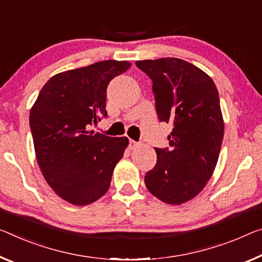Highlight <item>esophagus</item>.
<instances>
[{"label": "esophagus", "mask_w": 262, "mask_h": 262, "mask_svg": "<svg viewBox=\"0 0 262 262\" xmlns=\"http://www.w3.org/2000/svg\"><path fill=\"white\" fill-rule=\"evenodd\" d=\"M138 143H137V142H135V140H132V139H130V142H128V147H130L131 148V150H132V148H136L137 146H138Z\"/></svg>", "instance_id": "34e87169"}]
</instances>
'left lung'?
Returning a JSON list of instances; mask_svg holds the SVG:
<instances>
[{
  "label": "left lung",
  "instance_id": "8db88e82",
  "mask_svg": "<svg viewBox=\"0 0 262 262\" xmlns=\"http://www.w3.org/2000/svg\"><path fill=\"white\" fill-rule=\"evenodd\" d=\"M152 79L159 122L170 123V147L155 148L157 164L145 185L159 200L180 205L206 186L218 162L224 138L219 94L212 78L174 57L137 61Z\"/></svg>",
  "mask_w": 262,
  "mask_h": 262
}]
</instances>
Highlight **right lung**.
Listing matches in <instances>:
<instances>
[{"mask_svg": "<svg viewBox=\"0 0 262 262\" xmlns=\"http://www.w3.org/2000/svg\"><path fill=\"white\" fill-rule=\"evenodd\" d=\"M126 61H102L52 76L31 107L36 159L57 195L77 206L98 200L110 187L126 137L89 131L106 117V89L127 69Z\"/></svg>", "mask_w": 262, "mask_h": 262, "instance_id": "obj_1", "label": "right lung"}]
</instances>
